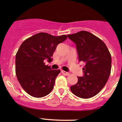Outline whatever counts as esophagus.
<instances>
[{"label": "esophagus", "instance_id": "esophagus-1", "mask_svg": "<svg viewBox=\"0 0 122 122\" xmlns=\"http://www.w3.org/2000/svg\"><path fill=\"white\" fill-rule=\"evenodd\" d=\"M61 73H63V75H66V76H68V75H70V73H68V72H66V71H61Z\"/></svg>", "mask_w": 122, "mask_h": 122}]
</instances>
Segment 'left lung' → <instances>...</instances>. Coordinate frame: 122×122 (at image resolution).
<instances>
[{"mask_svg":"<svg viewBox=\"0 0 122 122\" xmlns=\"http://www.w3.org/2000/svg\"><path fill=\"white\" fill-rule=\"evenodd\" d=\"M76 44L79 61L85 64L83 76H78L76 85L70 87L75 95L90 98L98 93L110 75L112 58L106 44L93 34L82 30L69 34Z\"/></svg>","mask_w":122,"mask_h":122,"instance_id":"left-lung-1","label":"left lung"}]
</instances>
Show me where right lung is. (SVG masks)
Wrapping results in <instances>:
<instances>
[{
  "instance_id": "obj_1",
  "label": "right lung",
  "mask_w": 122,
  "mask_h": 122,
  "mask_svg": "<svg viewBox=\"0 0 122 122\" xmlns=\"http://www.w3.org/2000/svg\"><path fill=\"white\" fill-rule=\"evenodd\" d=\"M67 39L65 35L54 36L40 32L25 39L15 55V73L22 88L36 98L50 93L59 70H51L44 60L51 61L57 46Z\"/></svg>"
}]
</instances>
